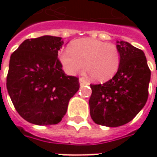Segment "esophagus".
Returning <instances> with one entry per match:
<instances>
[{"mask_svg": "<svg viewBox=\"0 0 157 157\" xmlns=\"http://www.w3.org/2000/svg\"><path fill=\"white\" fill-rule=\"evenodd\" d=\"M79 84H80V86H83V85H88V82L86 81L85 78H79Z\"/></svg>", "mask_w": 157, "mask_h": 157, "instance_id": "1", "label": "esophagus"}]
</instances>
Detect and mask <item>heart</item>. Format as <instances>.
I'll return each mask as SVG.
<instances>
[{
	"instance_id": "heart-1",
	"label": "heart",
	"mask_w": 157,
	"mask_h": 157,
	"mask_svg": "<svg viewBox=\"0 0 157 157\" xmlns=\"http://www.w3.org/2000/svg\"><path fill=\"white\" fill-rule=\"evenodd\" d=\"M59 59L70 75L80 72L85 65L94 80L104 82L117 73L121 53L115 44L94 38H81L73 41L60 54Z\"/></svg>"
}]
</instances>
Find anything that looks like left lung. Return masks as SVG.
Instances as JSON below:
<instances>
[{
    "instance_id": "obj_1",
    "label": "left lung",
    "mask_w": 157,
    "mask_h": 157,
    "mask_svg": "<svg viewBox=\"0 0 157 157\" xmlns=\"http://www.w3.org/2000/svg\"><path fill=\"white\" fill-rule=\"evenodd\" d=\"M121 63L117 73L102 85H90V114L94 122L120 127L136 117L148 96L150 70L142 50L117 41Z\"/></svg>"
}]
</instances>
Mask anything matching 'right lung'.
I'll return each instance as SVG.
<instances>
[{
  "label": "right lung",
  "mask_w": 157,
  "mask_h": 157,
  "mask_svg": "<svg viewBox=\"0 0 157 157\" xmlns=\"http://www.w3.org/2000/svg\"><path fill=\"white\" fill-rule=\"evenodd\" d=\"M61 37L43 36L25 40L12 53L7 89L15 110L36 125H54L66 113L78 91V78L68 76L57 58Z\"/></svg>",
  "instance_id": "1"
}]
</instances>
